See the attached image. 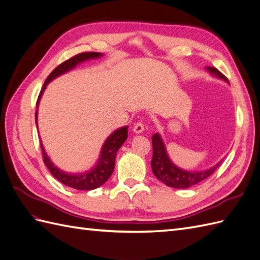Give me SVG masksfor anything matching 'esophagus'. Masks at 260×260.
<instances>
[{"label": "esophagus", "instance_id": "1", "mask_svg": "<svg viewBox=\"0 0 260 260\" xmlns=\"http://www.w3.org/2000/svg\"><path fill=\"white\" fill-rule=\"evenodd\" d=\"M143 130H144V124L142 122H138L134 125L135 134H142Z\"/></svg>", "mask_w": 260, "mask_h": 260}]
</instances>
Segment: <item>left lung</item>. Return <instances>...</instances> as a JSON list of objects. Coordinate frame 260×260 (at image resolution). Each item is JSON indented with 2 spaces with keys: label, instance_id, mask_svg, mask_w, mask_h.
Segmentation results:
<instances>
[{
  "label": "left lung",
  "instance_id": "left-lung-1",
  "mask_svg": "<svg viewBox=\"0 0 260 260\" xmlns=\"http://www.w3.org/2000/svg\"><path fill=\"white\" fill-rule=\"evenodd\" d=\"M207 71L216 76V77L227 81V78L218 69L214 67H207ZM152 147H153V155H152L151 161L152 171H153V173L157 179L170 187L187 188L189 186L198 184V183L204 181L208 176L212 175L221 163L220 161L216 166L205 171L189 172V171L182 170L174 166L172 161L169 159L166 145H164L163 140L159 134L152 136Z\"/></svg>",
  "mask_w": 260,
  "mask_h": 260
}]
</instances>
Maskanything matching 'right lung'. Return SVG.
<instances>
[{
	"label": "right lung",
	"mask_w": 260,
	"mask_h": 260,
	"mask_svg": "<svg viewBox=\"0 0 260 260\" xmlns=\"http://www.w3.org/2000/svg\"><path fill=\"white\" fill-rule=\"evenodd\" d=\"M100 56H103V54L97 53V52H86V53H80L78 55L72 57V58L65 60L64 62H61L60 65L57 66L54 71L49 74L45 82H44V86L40 92V96L37 98L36 106H39L40 99L49 81H52L54 78L58 77V76L62 74L72 71L74 67H76L79 64V62H82L91 58H98ZM35 121L37 124V110L35 112ZM126 138H128V126H123V128H120L113 132V134H111L110 137H108V139H107L106 142L103 145L97 166L93 169H91L90 171H87L86 173H82V174L66 173V172H62V171L59 170L58 168H56L53 164V162L49 160V157L47 156L45 152V149H44L43 144L41 142L43 160L47 169L49 170V172L53 174L54 178H56L64 185L76 188V189H80V191H90V189H94L101 186L105 182H107V180L110 178L113 172V169H115L117 152L120 149V147L124 143Z\"/></svg>",
	"instance_id": "1"
}]
</instances>
